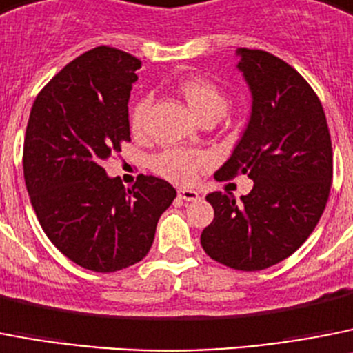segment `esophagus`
I'll return each mask as SVG.
<instances>
[{"label": "esophagus", "mask_w": 353, "mask_h": 353, "mask_svg": "<svg viewBox=\"0 0 353 353\" xmlns=\"http://www.w3.org/2000/svg\"><path fill=\"white\" fill-rule=\"evenodd\" d=\"M177 197H179L181 201L194 202V201H199V199H201V195H199V192H195V190L181 188L179 192H177Z\"/></svg>", "instance_id": "obj_1"}]
</instances>
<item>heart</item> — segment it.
<instances>
[{
    "label": "heart",
    "instance_id": "heart-1",
    "mask_svg": "<svg viewBox=\"0 0 353 353\" xmlns=\"http://www.w3.org/2000/svg\"><path fill=\"white\" fill-rule=\"evenodd\" d=\"M177 90L192 112L197 115L199 121H204L208 117L220 119L228 110V99L219 88L211 81L202 78H186L181 79L177 85ZM151 106V99L143 97L134 104L131 110V130L142 131L145 125L147 112ZM208 158L202 152L188 151V149H167L159 152L152 159V167L158 174H161L167 179L177 181V183H190L197 174L202 165H206Z\"/></svg>",
    "mask_w": 353,
    "mask_h": 353
}]
</instances>
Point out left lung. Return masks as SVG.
Masks as SVG:
<instances>
[{"instance_id": "8db88e82", "label": "left lung", "mask_w": 353, "mask_h": 353, "mask_svg": "<svg viewBox=\"0 0 353 353\" xmlns=\"http://www.w3.org/2000/svg\"><path fill=\"white\" fill-rule=\"evenodd\" d=\"M236 67L252 96L249 124L214 172L225 181L247 174L250 194L206 195L213 222L201 234L214 261L256 272L274 266L316 228L332 183V143L323 108L291 65L259 49H236Z\"/></svg>"}]
</instances>
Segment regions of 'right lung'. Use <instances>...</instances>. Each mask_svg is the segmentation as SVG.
<instances>
[{
  "mask_svg": "<svg viewBox=\"0 0 353 353\" xmlns=\"http://www.w3.org/2000/svg\"><path fill=\"white\" fill-rule=\"evenodd\" d=\"M140 67L115 48L83 53L37 96L24 137V183L42 229L70 261L99 274L142 261L176 199L159 177L125 188L103 168L131 140L128 103Z\"/></svg>",
  "mask_w": 353,
  "mask_h": 353,
  "instance_id": "right-lung-1",
  "label": "right lung"
}]
</instances>
